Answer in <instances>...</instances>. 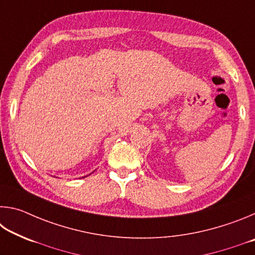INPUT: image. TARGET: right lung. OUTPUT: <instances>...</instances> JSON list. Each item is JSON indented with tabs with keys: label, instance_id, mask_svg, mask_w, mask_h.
Segmentation results:
<instances>
[{
	"label": "right lung",
	"instance_id": "1",
	"mask_svg": "<svg viewBox=\"0 0 255 255\" xmlns=\"http://www.w3.org/2000/svg\"><path fill=\"white\" fill-rule=\"evenodd\" d=\"M91 174H92V173H91ZM86 176H88V175H86ZM83 178H85V175H84V176H83Z\"/></svg>",
	"mask_w": 255,
	"mask_h": 255
}]
</instances>
